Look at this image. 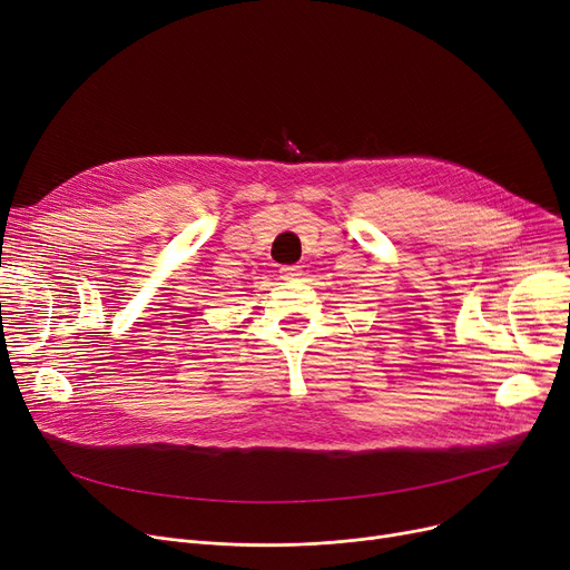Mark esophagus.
<instances>
[{
	"instance_id": "obj_1",
	"label": "esophagus",
	"mask_w": 570,
	"mask_h": 570,
	"mask_svg": "<svg viewBox=\"0 0 570 570\" xmlns=\"http://www.w3.org/2000/svg\"><path fill=\"white\" fill-rule=\"evenodd\" d=\"M279 275H282V279H295V277H301V265H282V267H279Z\"/></svg>"
}]
</instances>
